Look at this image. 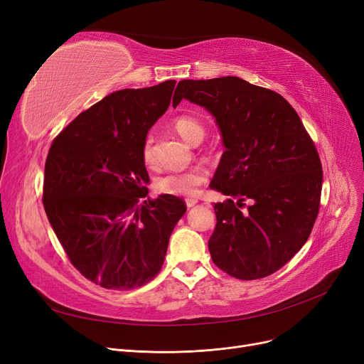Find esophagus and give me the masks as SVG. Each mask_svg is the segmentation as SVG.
<instances>
[{
    "mask_svg": "<svg viewBox=\"0 0 364 364\" xmlns=\"http://www.w3.org/2000/svg\"><path fill=\"white\" fill-rule=\"evenodd\" d=\"M196 203H198V199H196V198H187V199H186L187 208H192V206H195Z\"/></svg>",
    "mask_w": 364,
    "mask_h": 364,
    "instance_id": "obj_1",
    "label": "esophagus"
}]
</instances>
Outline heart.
<instances>
[{"label":"heart","mask_w":364,"mask_h":364,"mask_svg":"<svg viewBox=\"0 0 364 364\" xmlns=\"http://www.w3.org/2000/svg\"><path fill=\"white\" fill-rule=\"evenodd\" d=\"M176 131L190 144H199L206 136V129L200 121L193 117H181L176 118L174 122ZM141 158L147 166L155 165V139L151 134H147L143 146H141ZM208 180V171L196 166L190 169H177L169 171L165 176L159 177L156 181V188L162 193L174 195V196H193L198 192V187Z\"/></svg>","instance_id":"1"}]
</instances>
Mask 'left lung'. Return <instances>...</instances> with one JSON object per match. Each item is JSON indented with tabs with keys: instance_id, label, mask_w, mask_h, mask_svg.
<instances>
[{
	"instance_id": "8db88e82",
	"label": "left lung",
	"mask_w": 364,
	"mask_h": 364,
	"mask_svg": "<svg viewBox=\"0 0 364 364\" xmlns=\"http://www.w3.org/2000/svg\"><path fill=\"white\" fill-rule=\"evenodd\" d=\"M183 99L215 118L225 151L209 187L237 199L214 203V264L242 280L273 274L307 242L318 214L323 171L311 137L280 94L237 76L180 81L172 106Z\"/></svg>"
}]
</instances>
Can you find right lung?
Wrapping results in <instances>:
<instances>
[{
  "instance_id": "add662e5",
  "label": "right lung",
  "mask_w": 364,
  "mask_h": 364,
  "mask_svg": "<svg viewBox=\"0 0 364 364\" xmlns=\"http://www.w3.org/2000/svg\"><path fill=\"white\" fill-rule=\"evenodd\" d=\"M176 81L114 91L80 113L53 141L43 203L70 262L102 288L127 291L155 277L183 199H146L141 146L166 112Z\"/></svg>"
}]
</instances>
